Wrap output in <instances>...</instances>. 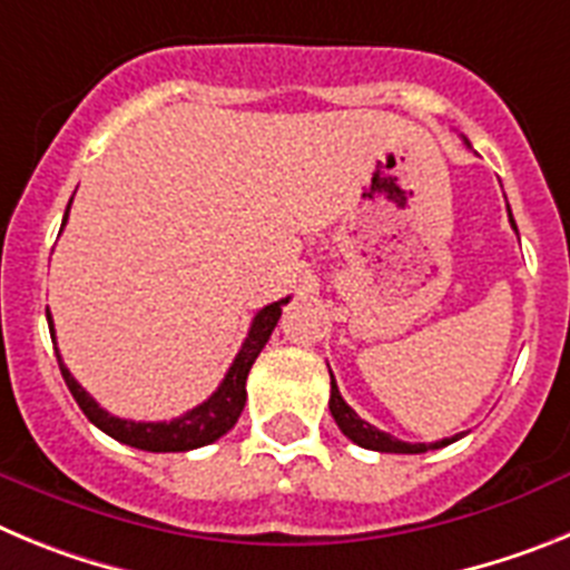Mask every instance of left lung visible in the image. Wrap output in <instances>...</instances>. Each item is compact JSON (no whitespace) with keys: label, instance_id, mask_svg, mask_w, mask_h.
<instances>
[{"label":"left lung","instance_id":"left-lung-1","mask_svg":"<svg viewBox=\"0 0 570 570\" xmlns=\"http://www.w3.org/2000/svg\"><path fill=\"white\" fill-rule=\"evenodd\" d=\"M508 216H511V208H508ZM511 225H513V216H511ZM513 230H517V225H513ZM331 416L336 420V425H340L342 434L347 436L351 442H356L360 448H367V451H382V454H425V451H436V448H445L451 445V442L460 440L462 434L451 436V440H440V442H402L396 440V436L385 434V431H380V428L367 425L365 420H362L360 414H356L354 407L347 405L345 400H342L340 387H336V380L334 374H331Z\"/></svg>","mask_w":570,"mask_h":570}]
</instances>
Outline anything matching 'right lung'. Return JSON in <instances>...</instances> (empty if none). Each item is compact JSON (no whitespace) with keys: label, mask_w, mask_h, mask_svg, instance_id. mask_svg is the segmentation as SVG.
Instances as JSON below:
<instances>
[{"label":"right lung","mask_w":570,"mask_h":570,"mask_svg":"<svg viewBox=\"0 0 570 570\" xmlns=\"http://www.w3.org/2000/svg\"><path fill=\"white\" fill-rule=\"evenodd\" d=\"M73 203V199H70ZM68 203V210H70ZM68 210H65L62 228L68 223ZM291 296L279 302H271L259 314L254 316L250 322V331L242 342L239 354H236L234 365L228 367V374H225L223 385L216 387L214 394L203 402V405L190 407L188 414L176 416L170 422H134V420H119V416L108 414L105 407H99V402L79 385L70 371L65 367L62 356L57 351L59 360V371L65 376V385L70 387V394L77 400V405L82 407V414L88 416L99 431H105L108 436H114L116 442H125L130 448H139V451H154V454H168V451H194V448H203L216 442L223 434H228L230 428L236 425L239 420L242 407H245V380H248V371L254 365V360L259 356V351L265 347V342L271 340L274 334L276 322L282 316V305H288ZM48 328H50V340H57L53 334V320L48 314Z\"/></svg>","instance_id":"obj_1"}]
</instances>
